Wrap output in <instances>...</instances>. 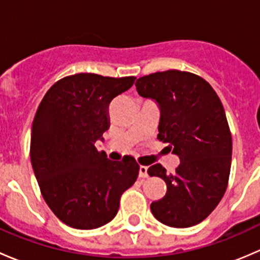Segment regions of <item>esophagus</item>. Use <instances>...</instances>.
<instances>
[{"label": "esophagus", "mask_w": 260, "mask_h": 260, "mask_svg": "<svg viewBox=\"0 0 260 260\" xmlns=\"http://www.w3.org/2000/svg\"><path fill=\"white\" fill-rule=\"evenodd\" d=\"M147 170H148V167L147 166H140V172H138V176H140L141 179H146V177L148 176V174H147Z\"/></svg>", "instance_id": "obj_1"}]
</instances>
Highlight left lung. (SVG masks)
Instances as JSON below:
<instances>
[{
	"instance_id": "8db88e82",
	"label": "left lung",
	"mask_w": 260,
	"mask_h": 260,
	"mask_svg": "<svg viewBox=\"0 0 260 260\" xmlns=\"http://www.w3.org/2000/svg\"><path fill=\"white\" fill-rule=\"evenodd\" d=\"M136 88L157 103V138L180 158L174 175L159 164L147 171L167 186L166 195L151 204L152 214L169 226H193L211 214L226 190L233 142L224 107L208 81L187 72L146 75Z\"/></svg>"
}]
</instances>
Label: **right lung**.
<instances>
[{
  "instance_id": "add662e5",
  "label": "right lung",
  "mask_w": 260,
  "mask_h": 260,
  "mask_svg": "<svg viewBox=\"0 0 260 260\" xmlns=\"http://www.w3.org/2000/svg\"><path fill=\"white\" fill-rule=\"evenodd\" d=\"M80 73L56 81L41 101L31 129L30 158L44 200L64 224L96 229L117 215L122 193L137 180L132 156L111 161L96 141L111 125L109 103L135 83Z\"/></svg>"
}]
</instances>
